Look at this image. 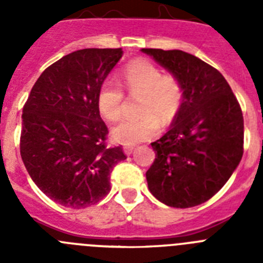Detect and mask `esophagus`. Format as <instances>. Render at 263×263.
Masks as SVG:
<instances>
[{"instance_id": "1", "label": "esophagus", "mask_w": 263, "mask_h": 263, "mask_svg": "<svg viewBox=\"0 0 263 263\" xmlns=\"http://www.w3.org/2000/svg\"><path fill=\"white\" fill-rule=\"evenodd\" d=\"M134 148H136L134 146H125L124 153L126 155H132V154H133V152H134Z\"/></svg>"}]
</instances>
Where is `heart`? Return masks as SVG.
<instances>
[{"label": "heart", "mask_w": 263, "mask_h": 263, "mask_svg": "<svg viewBox=\"0 0 263 263\" xmlns=\"http://www.w3.org/2000/svg\"><path fill=\"white\" fill-rule=\"evenodd\" d=\"M121 83L132 96H141L134 118H122L111 129V138L121 145H136L152 138L160 125H170L182 103V87L173 76L162 73L154 63L146 59L130 62L121 72ZM124 92L110 79L101 83L97 92V108L104 118L120 117Z\"/></svg>", "instance_id": "1"}]
</instances>
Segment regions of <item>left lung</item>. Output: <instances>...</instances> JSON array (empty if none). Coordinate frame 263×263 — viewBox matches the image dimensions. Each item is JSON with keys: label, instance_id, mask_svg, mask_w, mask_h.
I'll list each match as a JSON object with an SVG mask.
<instances>
[{"label": "left lung", "instance_id": "left-lung-1", "mask_svg": "<svg viewBox=\"0 0 263 263\" xmlns=\"http://www.w3.org/2000/svg\"><path fill=\"white\" fill-rule=\"evenodd\" d=\"M182 87L173 126L152 143L155 160L146 173L148 190L163 204L191 208L217 194L243 153V117L224 76L180 50L142 48Z\"/></svg>", "mask_w": 263, "mask_h": 263}]
</instances>
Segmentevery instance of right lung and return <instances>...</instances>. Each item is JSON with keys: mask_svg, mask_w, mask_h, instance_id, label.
Listing matches in <instances>:
<instances>
[{"mask_svg": "<svg viewBox=\"0 0 263 263\" xmlns=\"http://www.w3.org/2000/svg\"><path fill=\"white\" fill-rule=\"evenodd\" d=\"M122 48H84L43 71L23 106L21 157L32 182L55 203L80 210L110 191L113 167L126 159L105 146L97 92Z\"/></svg>", "mask_w": 263, "mask_h": 263, "instance_id": "1", "label": "right lung"}]
</instances>
